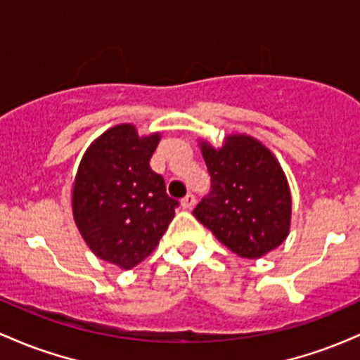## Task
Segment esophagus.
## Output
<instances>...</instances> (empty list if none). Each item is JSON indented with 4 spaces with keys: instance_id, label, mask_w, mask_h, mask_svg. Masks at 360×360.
Segmentation results:
<instances>
[{
    "instance_id": "1",
    "label": "esophagus",
    "mask_w": 360,
    "mask_h": 360,
    "mask_svg": "<svg viewBox=\"0 0 360 360\" xmlns=\"http://www.w3.org/2000/svg\"><path fill=\"white\" fill-rule=\"evenodd\" d=\"M193 205H195V195H192V193H187V195L181 199V207L184 209H192Z\"/></svg>"
}]
</instances>
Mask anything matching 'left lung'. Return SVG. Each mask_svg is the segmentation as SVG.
<instances>
[{
	"instance_id": "1",
	"label": "left lung",
	"mask_w": 360,
	"mask_h": 360,
	"mask_svg": "<svg viewBox=\"0 0 360 360\" xmlns=\"http://www.w3.org/2000/svg\"><path fill=\"white\" fill-rule=\"evenodd\" d=\"M211 192L193 216L241 258H260L284 243L292 199L285 173L267 146L252 136L229 134L221 148L200 141Z\"/></svg>"
}]
</instances>
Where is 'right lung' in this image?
<instances>
[{
    "instance_id": "1",
    "label": "right lung",
    "mask_w": 360,
    "mask_h": 360,
    "mask_svg": "<svg viewBox=\"0 0 360 360\" xmlns=\"http://www.w3.org/2000/svg\"><path fill=\"white\" fill-rule=\"evenodd\" d=\"M160 139V132L139 136L132 124L110 127L84 151L72 181V217L84 243L124 270L155 252L179 205L149 167Z\"/></svg>"
}]
</instances>
